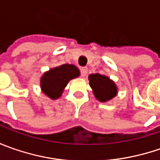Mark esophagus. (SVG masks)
Listing matches in <instances>:
<instances>
[{"label": "esophagus", "instance_id": "esophagus-1", "mask_svg": "<svg viewBox=\"0 0 160 160\" xmlns=\"http://www.w3.org/2000/svg\"><path fill=\"white\" fill-rule=\"evenodd\" d=\"M87 72H88L87 68H81V76H82L83 77H86V75H87Z\"/></svg>", "mask_w": 160, "mask_h": 160}]
</instances>
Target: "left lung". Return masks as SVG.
<instances>
[{"label": "left lung", "mask_w": 160, "mask_h": 160, "mask_svg": "<svg viewBox=\"0 0 160 160\" xmlns=\"http://www.w3.org/2000/svg\"><path fill=\"white\" fill-rule=\"evenodd\" d=\"M89 81L93 94L100 102H108L118 93L117 85L106 76L101 74H92L89 76Z\"/></svg>", "instance_id": "left-lung-1"}]
</instances>
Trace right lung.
<instances>
[{"label": "right lung", "instance_id": "add662e5", "mask_svg": "<svg viewBox=\"0 0 160 160\" xmlns=\"http://www.w3.org/2000/svg\"><path fill=\"white\" fill-rule=\"evenodd\" d=\"M79 69L72 64H64L53 68L41 77L42 92L49 98L56 100L61 96L71 79L79 77Z\"/></svg>", "mask_w": 160, "mask_h": 160}]
</instances>
